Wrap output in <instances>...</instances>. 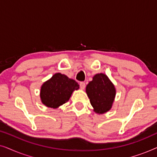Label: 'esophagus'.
<instances>
[{
    "label": "esophagus",
    "instance_id": "obj_1",
    "mask_svg": "<svg viewBox=\"0 0 157 157\" xmlns=\"http://www.w3.org/2000/svg\"><path fill=\"white\" fill-rule=\"evenodd\" d=\"M80 87L81 89H84L85 87H86V83L85 82H80Z\"/></svg>",
    "mask_w": 157,
    "mask_h": 157
}]
</instances>
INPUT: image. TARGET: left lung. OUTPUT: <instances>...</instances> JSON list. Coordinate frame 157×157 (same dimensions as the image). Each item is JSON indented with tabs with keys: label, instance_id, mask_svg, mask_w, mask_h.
Masks as SVG:
<instances>
[{
	"label": "left lung",
	"instance_id": "1",
	"mask_svg": "<svg viewBox=\"0 0 157 157\" xmlns=\"http://www.w3.org/2000/svg\"><path fill=\"white\" fill-rule=\"evenodd\" d=\"M86 90L91 106L96 113H104L110 110L116 90L107 76L104 74L95 75L93 80L86 86Z\"/></svg>",
	"mask_w": 157,
	"mask_h": 157
}]
</instances>
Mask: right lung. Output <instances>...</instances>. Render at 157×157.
<instances>
[{"label": "right lung", "mask_w": 157, "mask_h": 157, "mask_svg": "<svg viewBox=\"0 0 157 157\" xmlns=\"http://www.w3.org/2000/svg\"><path fill=\"white\" fill-rule=\"evenodd\" d=\"M78 88L79 85L76 81L57 73L43 84L40 98L46 106L55 109L67 102L72 92Z\"/></svg>", "instance_id": "right-lung-1"}]
</instances>
